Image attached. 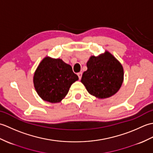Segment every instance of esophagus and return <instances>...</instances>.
Listing matches in <instances>:
<instances>
[{
	"label": "esophagus",
	"instance_id": "1",
	"mask_svg": "<svg viewBox=\"0 0 153 153\" xmlns=\"http://www.w3.org/2000/svg\"><path fill=\"white\" fill-rule=\"evenodd\" d=\"M77 76H78V77H79V79H81V78H82V72L77 73Z\"/></svg>",
	"mask_w": 153,
	"mask_h": 153
}]
</instances>
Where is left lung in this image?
Wrapping results in <instances>:
<instances>
[{
    "mask_svg": "<svg viewBox=\"0 0 153 153\" xmlns=\"http://www.w3.org/2000/svg\"><path fill=\"white\" fill-rule=\"evenodd\" d=\"M81 82L87 91L99 99H107L118 91L123 82L122 64L108 52L91 56Z\"/></svg>",
    "mask_w": 153,
    "mask_h": 153,
    "instance_id": "8db88e82",
    "label": "left lung"
}]
</instances>
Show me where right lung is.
<instances>
[{
  "label": "right lung",
  "mask_w": 153,
  "mask_h": 153,
  "mask_svg": "<svg viewBox=\"0 0 153 153\" xmlns=\"http://www.w3.org/2000/svg\"><path fill=\"white\" fill-rule=\"evenodd\" d=\"M79 79L70 65L60 58L45 57L33 75V85L38 95L45 101H62L71 85Z\"/></svg>",
  "instance_id": "add662e5"
}]
</instances>
